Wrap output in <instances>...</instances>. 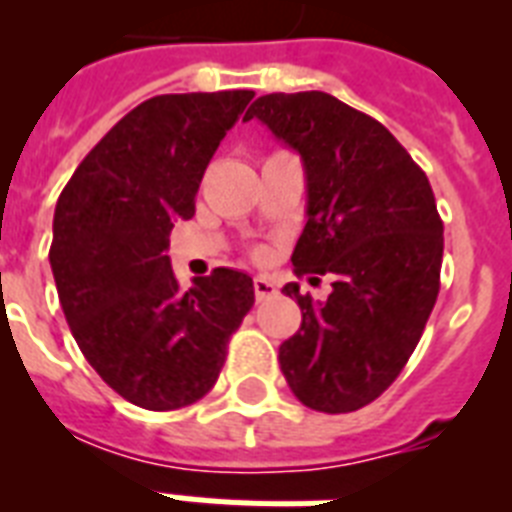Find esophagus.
<instances>
[{
    "mask_svg": "<svg viewBox=\"0 0 512 512\" xmlns=\"http://www.w3.org/2000/svg\"><path fill=\"white\" fill-rule=\"evenodd\" d=\"M276 295V284H273L271 279H265V276H257L255 279V297H257V303L260 300H268V297Z\"/></svg>",
    "mask_w": 512,
    "mask_h": 512,
    "instance_id": "esophagus-1",
    "label": "esophagus"
}]
</instances>
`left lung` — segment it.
Segmentation results:
<instances>
[{
	"instance_id": "8db88e82",
	"label": "left lung",
	"mask_w": 512,
	"mask_h": 512,
	"mask_svg": "<svg viewBox=\"0 0 512 512\" xmlns=\"http://www.w3.org/2000/svg\"><path fill=\"white\" fill-rule=\"evenodd\" d=\"M295 148L308 180L297 276L332 279L324 303L295 297L303 324L281 342L289 388L316 412H356L406 366L441 287L444 223L425 172L377 119L327 92H273L249 106Z\"/></svg>"
}]
</instances>
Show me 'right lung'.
<instances>
[{
	"label": "right lung",
	"mask_w": 512,
	"mask_h": 512,
	"mask_svg": "<svg viewBox=\"0 0 512 512\" xmlns=\"http://www.w3.org/2000/svg\"><path fill=\"white\" fill-rule=\"evenodd\" d=\"M252 90L156 95L84 156L60 193L50 265L84 358L130 404L170 412L207 396L255 305L247 273L215 268L180 292L167 247L191 220L209 159Z\"/></svg>",
	"instance_id": "add662e5"
}]
</instances>
